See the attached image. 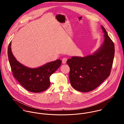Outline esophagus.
<instances>
[{"instance_id": "1", "label": "esophagus", "mask_w": 124, "mask_h": 124, "mask_svg": "<svg viewBox=\"0 0 124 124\" xmlns=\"http://www.w3.org/2000/svg\"><path fill=\"white\" fill-rule=\"evenodd\" d=\"M67 59L66 58H63L62 60V62L63 64H65L66 63V62H67Z\"/></svg>"}]
</instances>
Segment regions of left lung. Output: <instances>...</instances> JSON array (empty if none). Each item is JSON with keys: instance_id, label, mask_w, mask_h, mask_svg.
Instances as JSON below:
<instances>
[{"instance_id": "obj_1", "label": "left lung", "mask_w": 124, "mask_h": 124, "mask_svg": "<svg viewBox=\"0 0 124 124\" xmlns=\"http://www.w3.org/2000/svg\"><path fill=\"white\" fill-rule=\"evenodd\" d=\"M104 41L92 55L85 57L73 56L67 61L70 71L69 79L75 90L88 92L99 86L110 75L113 65L115 46L105 28Z\"/></svg>"}]
</instances>
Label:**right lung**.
Returning a JSON list of instances; mask_svg holds the SVG:
<instances>
[{"mask_svg":"<svg viewBox=\"0 0 124 124\" xmlns=\"http://www.w3.org/2000/svg\"><path fill=\"white\" fill-rule=\"evenodd\" d=\"M11 42L8 49V58L14 77L27 90L32 93H39L50 86V77L61 66L62 61H55L37 68H30L19 63L11 52Z\"/></svg>","mask_w":124,"mask_h":124,"instance_id":"right-lung-1","label":"right lung"}]
</instances>
